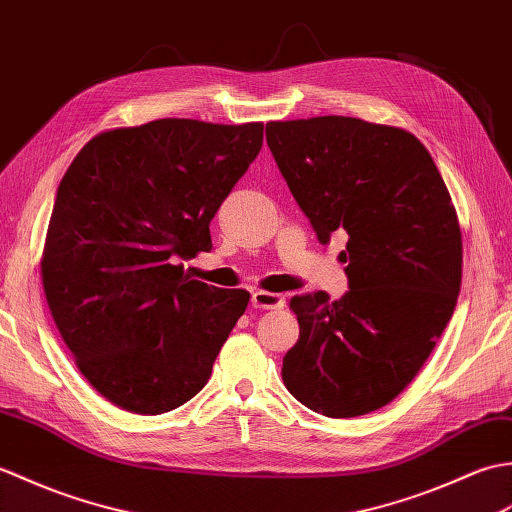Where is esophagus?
I'll use <instances>...</instances> for the list:
<instances>
[{"instance_id":"esophagus-1","label":"esophagus","mask_w":512,"mask_h":512,"mask_svg":"<svg viewBox=\"0 0 512 512\" xmlns=\"http://www.w3.org/2000/svg\"><path fill=\"white\" fill-rule=\"evenodd\" d=\"M252 306L254 309H282V306H285V298L271 291H254Z\"/></svg>"}]
</instances>
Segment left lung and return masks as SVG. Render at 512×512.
<instances>
[{
    "instance_id": "1",
    "label": "left lung",
    "mask_w": 512,
    "mask_h": 512,
    "mask_svg": "<svg viewBox=\"0 0 512 512\" xmlns=\"http://www.w3.org/2000/svg\"><path fill=\"white\" fill-rule=\"evenodd\" d=\"M269 151L317 241L348 236V291L295 295L282 381L309 410L352 418L396 399L456 309L462 234L412 133L346 116L267 122Z\"/></svg>"
}]
</instances>
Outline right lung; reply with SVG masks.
<instances>
[{"mask_svg": "<svg viewBox=\"0 0 512 512\" xmlns=\"http://www.w3.org/2000/svg\"><path fill=\"white\" fill-rule=\"evenodd\" d=\"M263 146V122L164 118L89 140L63 175L41 276L78 370L113 405L164 414L208 383L249 293L184 274Z\"/></svg>", "mask_w": 512, "mask_h": 512, "instance_id": "obj_1", "label": "right lung"}]
</instances>
